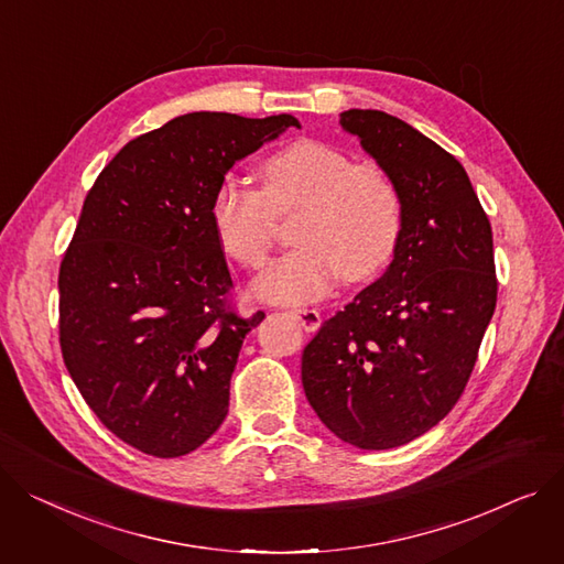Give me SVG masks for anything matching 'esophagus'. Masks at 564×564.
<instances>
[{
	"label": "esophagus",
	"mask_w": 564,
	"mask_h": 564,
	"mask_svg": "<svg viewBox=\"0 0 564 564\" xmlns=\"http://www.w3.org/2000/svg\"><path fill=\"white\" fill-rule=\"evenodd\" d=\"M292 315L296 317V322L302 324L304 330H308V333H315L322 326V315L315 308H294Z\"/></svg>",
	"instance_id": "obj_1"
}]
</instances>
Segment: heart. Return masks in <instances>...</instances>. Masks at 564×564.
Here are the masks:
<instances>
[{
    "label": "heart",
    "mask_w": 564,
    "mask_h": 564,
    "mask_svg": "<svg viewBox=\"0 0 564 564\" xmlns=\"http://www.w3.org/2000/svg\"><path fill=\"white\" fill-rule=\"evenodd\" d=\"M260 193L224 181L213 197L215 236L231 258L262 270L276 240V219L302 210L292 249L260 276L256 292L274 304H304L347 283L377 276L392 260L403 206L392 176L377 163H354L333 144L294 140L258 167Z\"/></svg>",
    "instance_id": "b5f03b06"
}]
</instances>
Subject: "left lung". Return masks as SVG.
Returning <instances> with one entry per match:
<instances>
[{
	"label": "left lung",
	"instance_id": "1",
	"mask_svg": "<svg viewBox=\"0 0 564 564\" xmlns=\"http://www.w3.org/2000/svg\"><path fill=\"white\" fill-rule=\"evenodd\" d=\"M340 124L399 187L403 229L386 274L306 345L302 383L330 433L381 452L444 420L471 377L497 306L492 227L437 142L383 110Z\"/></svg>",
	"mask_w": 564,
	"mask_h": 564
}]
</instances>
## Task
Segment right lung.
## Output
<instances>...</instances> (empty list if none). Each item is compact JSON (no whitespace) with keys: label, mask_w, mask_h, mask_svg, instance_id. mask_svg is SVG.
Listing matches in <instances>:
<instances>
[{"label":"right lung","mask_w":564,"mask_h":564,"mask_svg":"<svg viewBox=\"0 0 564 564\" xmlns=\"http://www.w3.org/2000/svg\"><path fill=\"white\" fill-rule=\"evenodd\" d=\"M288 127L187 112L127 142L97 176L58 272L61 351L99 422L138 452H195L229 412L245 335L210 204L238 161Z\"/></svg>","instance_id":"1"}]
</instances>
